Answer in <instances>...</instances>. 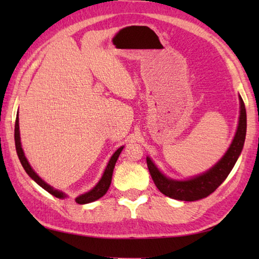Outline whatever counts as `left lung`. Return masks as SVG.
<instances>
[{
  "mask_svg": "<svg viewBox=\"0 0 259 259\" xmlns=\"http://www.w3.org/2000/svg\"><path fill=\"white\" fill-rule=\"evenodd\" d=\"M240 114L237 131L234 137L232 145L228 148L227 152L212 168L205 174L196 176L188 180H175L168 178L159 170L156 164L152 162L149 157H147V166L149 169L151 178L157 188L170 198L184 201H195L209 196L221 186L224 180L228 177L232 171L236 161L243 150L246 138L247 118L246 109L243 99L239 96Z\"/></svg>",
  "mask_w": 259,
  "mask_h": 259,
  "instance_id": "1",
  "label": "left lung"
}]
</instances>
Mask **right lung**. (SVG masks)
<instances>
[{"label":"right lung","mask_w":259,"mask_h":259,"mask_svg":"<svg viewBox=\"0 0 259 259\" xmlns=\"http://www.w3.org/2000/svg\"><path fill=\"white\" fill-rule=\"evenodd\" d=\"M14 140H15V148H16V153H18L19 159L21 161V164L23 166L24 170L26 171V174L30 176V177L35 181V183L41 186L43 189L47 190L49 194L53 195L54 197L60 198V199H62V198L67 197V195L63 194L62 191H60L58 189H54L53 187H51L50 185H48L45 180H42L38 176L36 175V172L34 170L32 169V167L30 166L29 161L26 160V158L24 156V152L23 149H22V146H21V138H20V128H19V117H16L15 119V129H14ZM123 149V146L120 147L119 149L115 151L112 157L110 158V160L107 164L106 170H104V172L102 175L101 179L99 180V183L93 187V188L85 192V194H82L79 197L75 198V202L76 203H80V205H83V203H89L92 201H96L98 200L99 198H101L103 195H106V192L108 191L110 184H111V179H112V172H113V168H114V164L117 162L119 155L121 153Z\"/></svg>","instance_id":"add662e5"}]
</instances>
